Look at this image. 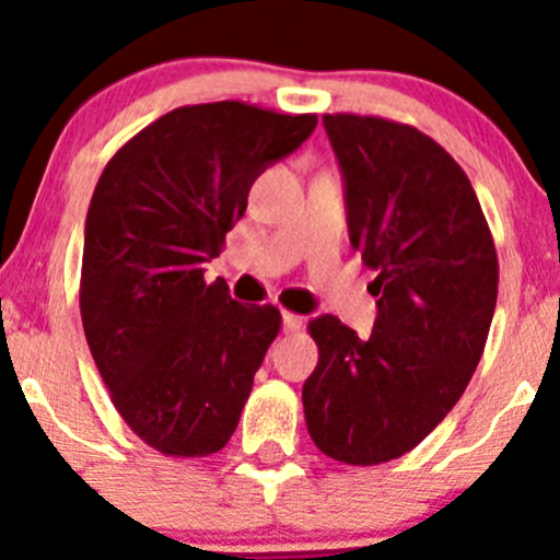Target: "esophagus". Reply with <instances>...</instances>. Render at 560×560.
Listing matches in <instances>:
<instances>
[{
	"label": "esophagus",
	"instance_id": "1",
	"mask_svg": "<svg viewBox=\"0 0 560 560\" xmlns=\"http://www.w3.org/2000/svg\"><path fill=\"white\" fill-rule=\"evenodd\" d=\"M303 316H298V314H292V312H284L281 314V325H284V332H298L303 327Z\"/></svg>",
	"mask_w": 560,
	"mask_h": 560
}]
</instances>
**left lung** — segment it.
I'll use <instances>...</instances> for the list:
<instances>
[{
    "label": "left lung",
    "mask_w": 560,
    "mask_h": 560,
    "mask_svg": "<svg viewBox=\"0 0 560 560\" xmlns=\"http://www.w3.org/2000/svg\"><path fill=\"white\" fill-rule=\"evenodd\" d=\"M343 175L349 241L376 270V322H308L319 363L303 385L314 444L376 466L415 450L477 371L499 295L493 235L460 165L409 124L322 116Z\"/></svg>",
    "instance_id": "1"
}]
</instances>
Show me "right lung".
Segmentation results:
<instances>
[{
    "mask_svg": "<svg viewBox=\"0 0 560 560\" xmlns=\"http://www.w3.org/2000/svg\"><path fill=\"white\" fill-rule=\"evenodd\" d=\"M314 127V113L184 105L100 175L83 238V332L113 406L156 453L213 455L238 428L281 314L233 301L224 281L206 284L202 262L219 257L257 175Z\"/></svg>",
    "mask_w": 560,
    "mask_h": 560,
    "instance_id": "add662e5",
    "label": "right lung"
}]
</instances>
